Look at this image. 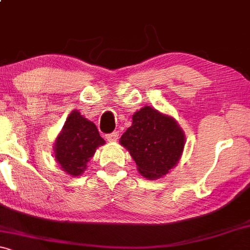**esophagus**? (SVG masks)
I'll return each instance as SVG.
<instances>
[{
	"mask_svg": "<svg viewBox=\"0 0 250 250\" xmlns=\"http://www.w3.org/2000/svg\"><path fill=\"white\" fill-rule=\"evenodd\" d=\"M105 139H107L109 142H116L117 139H119V133H117V131H114V133L105 135Z\"/></svg>",
	"mask_w": 250,
	"mask_h": 250,
	"instance_id": "obj_1",
	"label": "esophagus"
}]
</instances>
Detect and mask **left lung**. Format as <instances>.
Returning <instances> with one entry per match:
<instances>
[{
  "mask_svg": "<svg viewBox=\"0 0 250 250\" xmlns=\"http://www.w3.org/2000/svg\"><path fill=\"white\" fill-rule=\"evenodd\" d=\"M133 123L120 139L136 163L137 170L148 180L167 175L179 163L186 145L182 128L171 115L150 105L135 111Z\"/></svg>",
  "mask_w": 250,
  "mask_h": 250,
  "instance_id": "left-lung-1",
  "label": "left lung"
}]
</instances>
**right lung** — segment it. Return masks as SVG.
<instances>
[{"mask_svg":"<svg viewBox=\"0 0 250 250\" xmlns=\"http://www.w3.org/2000/svg\"><path fill=\"white\" fill-rule=\"evenodd\" d=\"M104 143L94 122L79 110H73L54 143V157L64 173L80 176L87 169V163L96 149Z\"/></svg>","mask_w":250,"mask_h":250,"instance_id":"1","label":"right lung"}]
</instances>
